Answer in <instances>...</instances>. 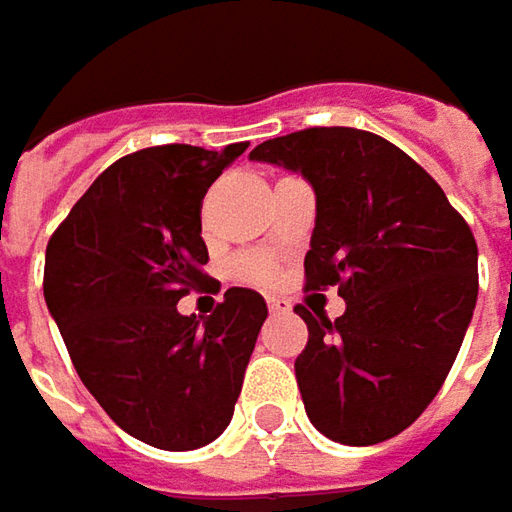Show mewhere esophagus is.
Segmentation results:
<instances>
[{"label": "esophagus", "mask_w": 512, "mask_h": 512, "mask_svg": "<svg viewBox=\"0 0 512 512\" xmlns=\"http://www.w3.org/2000/svg\"><path fill=\"white\" fill-rule=\"evenodd\" d=\"M266 303H269V312H289L292 309V303L286 298H278V295H269Z\"/></svg>", "instance_id": "34e87169"}]
</instances>
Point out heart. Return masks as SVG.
<instances>
[{"label":"heart","mask_w":512,"mask_h":512,"mask_svg":"<svg viewBox=\"0 0 512 512\" xmlns=\"http://www.w3.org/2000/svg\"><path fill=\"white\" fill-rule=\"evenodd\" d=\"M237 275L246 280H269L272 278V260L263 255H246L234 263Z\"/></svg>","instance_id":"heart-1"}]
</instances>
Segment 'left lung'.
<instances>
[{"label":"left lung","mask_w":512,"mask_h":512,"mask_svg":"<svg viewBox=\"0 0 512 512\" xmlns=\"http://www.w3.org/2000/svg\"><path fill=\"white\" fill-rule=\"evenodd\" d=\"M315 191L306 289L338 286L335 321L309 326L295 361L315 430L349 447L387 441L427 410L473 321L478 249L433 177L358 128H306L249 154Z\"/></svg>","instance_id":"obj_1"}]
</instances>
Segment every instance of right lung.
<instances>
[{
	"instance_id": "add662e5",
	"label": "right lung",
	"mask_w": 512,
	"mask_h": 512,
	"mask_svg": "<svg viewBox=\"0 0 512 512\" xmlns=\"http://www.w3.org/2000/svg\"><path fill=\"white\" fill-rule=\"evenodd\" d=\"M249 148L154 145L105 168L45 252V303L88 392L117 427L183 453L229 427L266 300L232 286L212 315L177 300L206 275L200 203Z\"/></svg>"
}]
</instances>
